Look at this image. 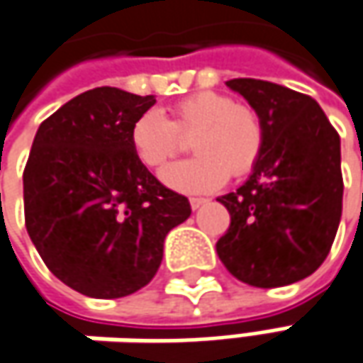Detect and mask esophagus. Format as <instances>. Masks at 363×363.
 Instances as JSON below:
<instances>
[{
	"instance_id": "esophagus-1",
	"label": "esophagus",
	"mask_w": 363,
	"mask_h": 363,
	"mask_svg": "<svg viewBox=\"0 0 363 363\" xmlns=\"http://www.w3.org/2000/svg\"><path fill=\"white\" fill-rule=\"evenodd\" d=\"M189 203H191V208H193V211H199V208H201L203 205H206L208 201H206V199H201V196H193Z\"/></svg>"
}]
</instances>
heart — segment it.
Instances as JSON below:
<instances>
[{
  "instance_id": "heart-1",
  "label": "heart",
  "mask_w": 363,
  "mask_h": 363,
  "mask_svg": "<svg viewBox=\"0 0 363 363\" xmlns=\"http://www.w3.org/2000/svg\"><path fill=\"white\" fill-rule=\"evenodd\" d=\"M170 122L158 110H146L132 122L130 146L146 169L158 170L177 155L179 134H193L196 158L170 164L162 182L179 193H213L231 172L243 177L255 167L263 148V126L255 110L220 92H196L170 108Z\"/></svg>"
}]
</instances>
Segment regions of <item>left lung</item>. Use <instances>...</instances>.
<instances>
[{"mask_svg": "<svg viewBox=\"0 0 363 363\" xmlns=\"http://www.w3.org/2000/svg\"><path fill=\"white\" fill-rule=\"evenodd\" d=\"M227 86L255 110L263 148L243 186L219 199L231 215L219 259L253 287L306 279L325 261L342 219L340 134L309 96L253 78Z\"/></svg>", "mask_w": 363, "mask_h": 363, "instance_id": "1", "label": "left lung"}]
</instances>
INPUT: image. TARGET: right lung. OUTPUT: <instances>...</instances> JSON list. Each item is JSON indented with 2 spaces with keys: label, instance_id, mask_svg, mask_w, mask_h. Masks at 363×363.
Instances as JSON below:
<instances>
[{
  "label": "right lung",
  "instance_id": "right-lung-1",
  "mask_svg": "<svg viewBox=\"0 0 363 363\" xmlns=\"http://www.w3.org/2000/svg\"><path fill=\"white\" fill-rule=\"evenodd\" d=\"M155 96L94 88L40 124L23 170L26 229L48 269L78 294L126 297L157 275L189 199L134 157L132 122Z\"/></svg>",
  "mask_w": 363,
  "mask_h": 363
}]
</instances>
